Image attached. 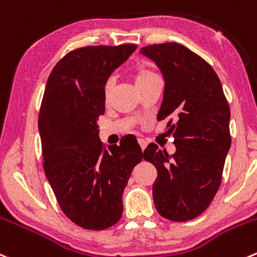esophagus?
<instances>
[{
	"mask_svg": "<svg viewBox=\"0 0 257 257\" xmlns=\"http://www.w3.org/2000/svg\"><path fill=\"white\" fill-rule=\"evenodd\" d=\"M138 143H139V146H141L142 151H144V149L147 148V142L144 141V139H138Z\"/></svg>",
	"mask_w": 257,
	"mask_h": 257,
	"instance_id": "34e87169",
	"label": "esophagus"
}]
</instances>
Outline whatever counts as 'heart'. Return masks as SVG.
I'll use <instances>...</instances> for the list:
<instances>
[{"label":"heart","mask_w":257,"mask_h":257,"mask_svg":"<svg viewBox=\"0 0 257 257\" xmlns=\"http://www.w3.org/2000/svg\"><path fill=\"white\" fill-rule=\"evenodd\" d=\"M133 76L136 79V83L138 88L141 86L146 85L147 83H149L153 79L158 78V74L153 70V69L149 68L148 65L146 64H137L136 66L133 68ZM114 79L113 78H108L105 81H104L103 85V99L106 104L110 101L111 94H113L114 90Z\"/></svg>","instance_id":"1"}]
</instances>
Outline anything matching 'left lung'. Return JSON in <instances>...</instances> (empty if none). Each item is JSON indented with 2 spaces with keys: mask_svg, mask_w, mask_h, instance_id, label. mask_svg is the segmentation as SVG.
I'll list each match as a JSON object with an SVG mask.
<instances>
[{
  "mask_svg": "<svg viewBox=\"0 0 257 257\" xmlns=\"http://www.w3.org/2000/svg\"><path fill=\"white\" fill-rule=\"evenodd\" d=\"M141 52L163 74L166 85L157 118L168 119L167 133L176 146L172 156L154 143L144 151V159L158 172L154 205L167 220H193L220 188L231 146L230 106L212 66L183 45H148Z\"/></svg>",
  "mask_w": 257,
  "mask_h": 257,
  "instance_id": "1",
  "label": "left lung"
}]
</instances>
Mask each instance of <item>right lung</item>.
Here are the masks:
<instances>
[{
    "label": "right lung",
    "mask_w": 257,
    "mask_h": 257,
    "mask_svg": "<svg viewBox=\"0 0 257 257\" xmlns=\"http://www.w3.org/2000/svg\"><path fill=\"white\" fill-rule=\"evenodd\" d=\"M137 49L85 46L52 69L39 114L44 171L66 217L86 230L115 225L132 171L144 158L134 136L104 148L98 119L105 111L104 81Z\"/></svg>",
    "instance_id": "1"
}]
</instances>
